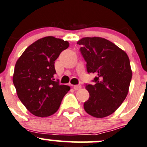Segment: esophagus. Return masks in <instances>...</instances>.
<instances>
[{"label": "esophagus", "instance_id": "obj_1", "mask_svg": "<svg viewBox=\"0 0 147 147\" xmlns=\"http://www.w3.org/2000/svg\"><path fill=\"white\" fill-rule=\"evenodd\" d=\"M74 88L75 90H79V89H81V86L79 85V84H78V85H74Z\"/></svg>", "mask_w": 147, "mask_h": 147}]
</instances>
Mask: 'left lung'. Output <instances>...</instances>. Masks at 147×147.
Wrapping results in <instances>:
<instances>
[{
    "instance_id": "8db88e82",
    "label": "left lung",
    "mask_w": 147,
    "mask_h": 147,
    "mask_svg": "<svg viewBox=\"0 0 147 147\" xmlns=\"http://www.w3.org/2000/svg\"><path fill=\"white\" fill-rule=\"evenodd\" d=\"M86 62L88 74H96L94 84H86L89 98L85 111L96 118H104L121 106L129 91L132 77L127 54L114 43L100 37L83 38L77 42Z\"/></svg>"
}]
</instances>
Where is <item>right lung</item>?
<instances>
[{
  "label": "right lung",
  "mask_w": 147,
  "mask_h": 147,
  "mask_svg": "<svg viewBox=\"0 0 147 147\" xmlns=\"http://www.w3.org/2000/svg\"><path fill=\"white\" fill-rule=\"evenodd\" d=\"M69 46L53 36L38 39L29 46L16 63L13 76L17 95L33 115L46 117L56 113L70 90L54 81L55 61Z\"/></svg>",
  "instance_id": "add662e5"
}]
</instances>
